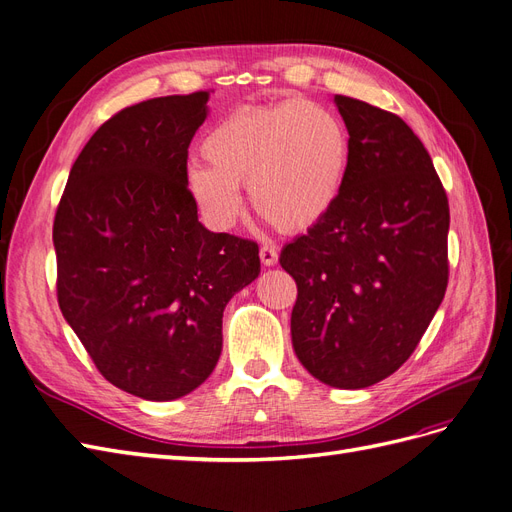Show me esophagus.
<instances>
[{
    "label": "esophagus",
    "mask_w": 512,
    "mask_h": 512,
    "mask_svg": "<svg viewBox=\"0 0 512 512\" xmlns=\"http://www.w3.org/2000/svg\"><path fill=\"white\" fill-rule=\"evenodd\" d=\"M260 260H262V265L265 267H273V265H277V250L273 245H262L260 247Z\"/></svg>",
    "instance_id": "esophagus-1"
}]
</instances>
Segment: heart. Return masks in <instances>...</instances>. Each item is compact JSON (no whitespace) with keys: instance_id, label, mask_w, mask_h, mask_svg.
<instances>
[{"instance_id":"b5f03b06","label":"heart","mask_w":512,"mask_h":512,"mask_svg":"<svg viewBox=\"0 0 512 512\" xmlns=\"http://www.w3.org/2000/svg\"><path fill=\"white\" fill-rule=\"evenodd\" d=\"M205 164L185 168L183 185L203 222L230 230L252 207L284 232L320 224L346 188L352 141L346 123L312 100L243 108L207 132Z\"/></svg>"}]
</instances>
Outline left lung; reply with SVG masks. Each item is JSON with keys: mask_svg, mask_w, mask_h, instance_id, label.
<instances>
[{"mask_svg": "<svg viewBox=\"0 0 512 512\" xmlns=\"http://www.w3.org/2000/svg\"><path fill=\"white\" fill-rule=\"evenodd\" d=\"M350 141L346 188L333 211L284 245L297 282L292 348L335 389H365L404 365L448 284V198L408 123L335 96Z\"/></svg>", "mask_w": 512, "mask_h": 512, "instance_id": "1", "label": "left lung"}]
</instances>
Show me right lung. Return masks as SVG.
Here are the masks:
<instances>
[{"label": "right lung", "mask_w": 512, "mask_h": 512, "mask_svg": "<svg viewBox=\"0 0 512 512\" xmlns=\"http://www.w3.org/2000/svg\"><path fill=\"white\" fill-rule=\"evenodd\" d=\"M209 91L123 108L76 158L53 224L57 301L100 374L149 401L218 365L222 316L260 273L258 245L211 232L185 192Z\"/></svg>", "instance_id": "1"}]
</instances>
